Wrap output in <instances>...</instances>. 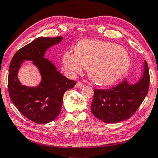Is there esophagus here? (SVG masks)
<instances>
[{"label":"esophagus","mask_w":158,"mask_h":158,"mask_svg":"<svg viewBox=\"0 0 158 158\" xmlns=\"http://www.w3.org/2000/svg\"><path fill=\"white\" fill-rule=\"evenodd\" d=\"M84 84H83V83H81V82H77V84H76V85H75V87L76 88H81V87H83L84 86Z\"/></svg>","instance_id":"34e87169"}]
</instances>
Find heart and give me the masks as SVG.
Returning a JSON list of instances; mask_svg holds the SVG:
<instances>
[{"mask_svg":"<svg viewBox=\"0 0 158 158\" xmlns=\"http://www.w3.org/2000/svg\"><path fill=\"white\" fill-rule=\"evenodd\" d=\"M63 65L72 73H79L81 68L89 69L93 81L110 85L127 73L131 65L129 53L118 44L99 40H83L74 48V54L66 52Z\"/></svg>","mask_w":158,"mask_h":158,"instance_id":"1","label":"heart"}]
</instances>
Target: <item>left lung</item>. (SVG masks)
<instances>
[{
  "label": "left lung",
  "instance_id": "8db88e82",
  "mask_svg": "<svg viewBox=\"0 0 158 158\" xmlns=\"http://www.w3.org/2000/svg\"><path fill=\"white\" fill-rule=\"evenodd\" d=\"M149 69L145 61L142 78L135 85L126 79L109 89H94L91 111L98 119L108 123H116L132 116L148 92Z\"/></svg>",
  "mask_w": 158,
  "mask_h": 158
}]
</instances>
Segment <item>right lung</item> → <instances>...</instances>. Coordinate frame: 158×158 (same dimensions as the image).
<instances>
[{"instance_id":"obj_1","label":"right lung","mask_w":158,"mask_h":158,"mask_svg":"<svg viewBox=\"0 0 158 158\" xmlns=\"http://www.w3.org/2000/svg\"><path fill=\"white\" fill-rule=\"evenodd\" d=\"M61 40V36L34 40L19 49L10 64L7 85L10 98L23 116L38 124L48 123L58 116L64 93L77 84L76 81L63 76L50 61L43 58L45 51ZM25 60L33 61L41 71L43 79L38 87H25L17 79L18 68Z\"/></svg>"}]
</instances>
